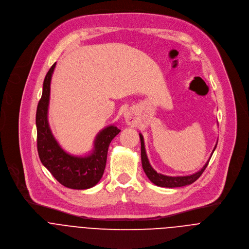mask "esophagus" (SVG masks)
<instances>
[{
  "mask_svg": "<svg viewBox=\"0 0 249 249\" xmlns=\"http://www.w3.org/2000/svg\"><path fill=\"white\" fill-rule=\"evenodd\" d=\"M124 117H125V120H126V122H127L128 124H133V123H135L136 115H135L132 111H127V112H125Z\"/></svg>",
  "mask_w": 249,
  "mask_h": 249,
  "instance_id": "34e87169",
  "label": "esophagus"
}]
</instances>
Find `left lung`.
Listing matches in <instances>:
<instances>
[{
  "label": "left lung",
  "mask_w": 249,
  "mask_h": 249,
  "mask_svg": "<svg viewBox=\"0 0 249 249\" xmlns=\"http://www.w3.org/2000/svg\"><path fill=\"white\" fill-rule=\"evenodd\" d=\"M140 139H141V156H142V169L145 173V175L147 176V178H149V180L151 182H153L155 185L160 186V187H168V188H175V187H181V186H185V185H189L192 184L193 182H195L204 173V171L206 170V168L209 165V162L211 159H209V161L206 163V165L197 173L190 175V176H186V177H169V176H164L161 174H158L150 165L146 152H145V147H144V142H143V137L142 134H140ZM217 143L214 146V149L213 150V153L214 152L215 148H216ZM213 153L211 155V158L213 156Z\"/></svg>",
  "instance_id": "1"
}]
</instances>
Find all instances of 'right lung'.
<instances>
[{"label":"right lung","instance_id":"right-lung-1","mask_svg":"<svg viewBox=\"0 0 249 249\" xmlns=\"http://www.w3.org/2000/svg\"><path fill=\"white\" fill-rule=\"evenodd\" d=\"M56 63L47 71L42 87V95L36 114L37 152L42 165L65 187L71 189H89L103 177L107 149L110 142L120 130L110 125L100 131L94 142L93 152L87 156H73L67 153L55 140L47 119L50 81Z\"/></svg>","mask_w":249,"mask_h":249}]
</instances>
